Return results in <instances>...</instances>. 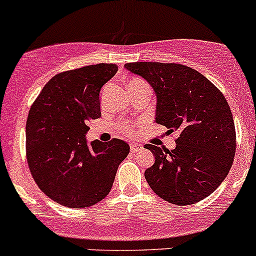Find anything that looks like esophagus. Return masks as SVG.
<instances>
[{"label":"esophagus","mask_w":256,"mask_h":256,"mask_svg":"<svg viewBox=\"0 0 256 256\" xmlns=\"http://www.w3.org/2000/svg\"><path fill=\"white\" fill-rule=\"evenodd\" d=\"M141 148H142V145L138 142H130V150L132 151V152H138V151H140Z\"/></svg>","instance_id":"34e87169"}]
</instances>
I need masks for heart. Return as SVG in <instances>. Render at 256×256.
<instances>
[{"instance_id":"b5f03b06","label":"heart","mask_w":256,"mask_h":256,"mask_svg":"<svg viewBox=\"0 0 256 256\" xmlns=\"http://www.w3.org/2000/svg\"><path fill=\"white\" fill-rule=\"evenodd\" d=\"M141 82H144V81L140 80V78H132V80L128 82V86H132V85H136V84H141ZM124 132L131 134V132H132V130H131L128 126H124Z\"/></svg>"}]
</instances>
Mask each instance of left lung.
I'll list each match as a JSON object with an SVG mask.
<instances>
[{
  "label": "left lung",
  "instance_id": "8db88e82",
  "mask_svg": "<svg viewBox=\"0 0 256 256\" xmlns=\"http://www.w3.org/2000/svg\"><path fill=\"white\" fill-rule=\"evenodd\" d=\"M125 68L155 91V122L178 135L174 150L145 145L155 156L145 171L150 188L175 205L209 196L229 174L236 148L226 98L199 71L180 64L132 62Z\"/></svg>",
  "mask_w": 256,
  "mask_h": 256
}]
</instances>
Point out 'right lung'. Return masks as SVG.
<instances>
[{
  "mask_svg": "<svg viewBox=\"0 0 256 256\" xmlns=\"http://www.w3.org/2000/svg\"><path fill=\"white\" fill-rule=\"evenodd\" d=\"M118 72L98 64L57 74L30 108L26 155L42 192L64 206L95 205L110 192L130 146L120 138L86 140L88 121L101 116V88Z\"/></svg>",
  "mask_w": 256,
  "mask_h": 256,
  "instance_id": "right-lung-1",
  "label": "right lung"
}]
</instances>
